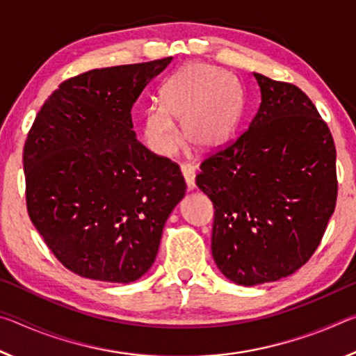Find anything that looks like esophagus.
I'll use <instances>...</instances> for the list:
<instances>
[{"instance_id": "34e87169", "label": "esophagus", "mask_w": 356, "mask_h": 356, "mask_svg": "<svg viewBox=\"0 0 356 356\" xmlns=\"http://www.w3.org/2000/svg\"><path fill=\"white\" fill-rule=\"evenodd\" d=\"M180 170H182L184 174V179H185V184H186V188L188 190H195L196 188V182H195V177H196V170L195 166L191 163H182L180 165Z\"/></svg>"}]
</instances>
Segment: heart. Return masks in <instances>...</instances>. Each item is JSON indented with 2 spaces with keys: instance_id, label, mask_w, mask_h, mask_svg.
<instances>
[{
  "instance_id": "b5f03b06",
  "label": "heart",
  "mask_w": 356,
  "mask_h": 356,
  "mask_svg": "<svg viewBox=\"0 0 356 356\" xmlns=\"http://www.w3.org/2000/svg\"><path fill=\"white\" fill-rule=\"evenodd\" d=\"M161 105L143 113V138L154 154L170 156L180 146L174 119L191 147L209 150L231 136L240 113L234 78L207 64H190L168 80L160 91Z\"/></svg>"
}]
</instances>
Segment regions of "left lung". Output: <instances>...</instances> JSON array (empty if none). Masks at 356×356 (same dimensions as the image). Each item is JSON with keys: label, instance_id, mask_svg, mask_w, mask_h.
I'll list each match as a JSON object with an SVG mask.
<instances>
[{"label": "left lung", "instance_id": "obj_1", "mask_svg": "<svg viewBox=\"0 0 356 356\" xmlns=\"http://www.w3.org/2000/svg\"><path fill=\"white\" fill-rule=\"evenodd\" d=\"M252 76L261 104L250 127L196 176L215 209L213 261L242 286L278 281L308 262L337 196L334 141L314 104L295 84Z\"/></svg>", "mask_w": 356, "mask_h": 356}]
</instances>
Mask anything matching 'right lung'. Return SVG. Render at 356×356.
<instances>
[{
  "label": "right lung",
  "mask_w": 356,
  "mask_h": 356,
  "mask_svg": "<svg viewBox=\"0 0 356 356\" xmlns=\"http://www.w3.org/2000/svg\"><path fill=\"white\" fill-rule=\"evenodd\" d=\"M172 58L63 81L23 147L26 209L50 251L83 278L129 284L152 267L186 190L177 163L136 140L131 106Z\"/></svg>",
  "instance_id": "1"
}]
</instances>
